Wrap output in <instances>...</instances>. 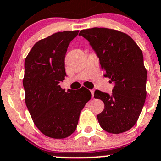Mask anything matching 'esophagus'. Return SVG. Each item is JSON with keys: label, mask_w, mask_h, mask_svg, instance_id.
<instances>
[{"label": "esophagus", "mask_w": 161, "mask_h": 161, "mask_svg": "<svg viewBox=\"0 0 161 161\" xmlns=\"http://www.w3.org/2000/svg\"><path fill=\"white\" fill-rule=\"evenodd\" d=\"M90 92H91V94H92V97L93 98V97H94V90H90Z\"/></svg>", "instance_id": "34e87169"}]
</instances>
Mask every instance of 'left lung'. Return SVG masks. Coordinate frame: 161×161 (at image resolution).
Here are the masks:
<instances>
[{
    "instance_id": "8db88e82",
    "label": "left lung",
    "mask_w": 161,
    "mask_h": 161,
    "mask_svg": "<svg viewBox=\"0 0 161 161\" xmlns=\"http://www.w3.org/2000/svg\"><path fill=\"white\" fill-rule=\"evenodd\" d=\"M79 35L90 42L105 77L114 84L111 96L99 90L94 92V98L105 104L97 115L100 126L113 134L128 131L137 122L147 94V70L141 49L129 35L111 28H88Z\"/></svg>"
}]
</instances>
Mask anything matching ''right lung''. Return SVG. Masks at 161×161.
I'll return each instance as SVG.
<instances>
[{"label": "right lung", "instance_id": "1", "mask_svg": "<svg viewBox=\"0 0 161 161\" xmlns=\"http://www.w3.org/2000/svg\"><path fill=\"white\" fill-rule=\"evenodd\" d=\"M78 32H57L40 40L25 60L26 106L37 129L53 139H64L75 131L80 111L91 99V92L84 86L65 92L59 85L66 76L68 47Z\"/></svg>", "mask_w": 161, "mask_h": 161}]
</instances>
